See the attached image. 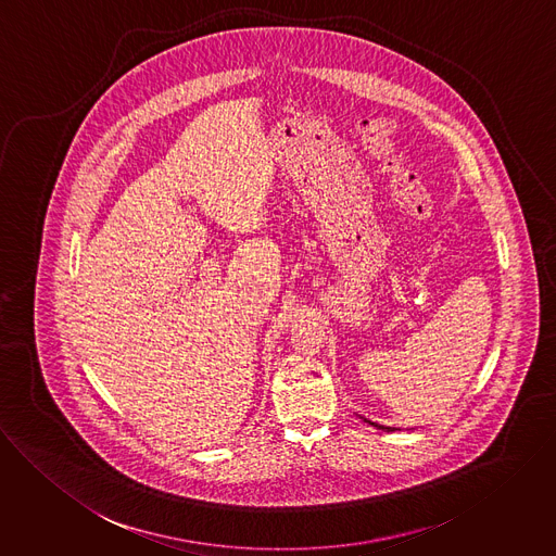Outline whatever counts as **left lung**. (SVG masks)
Listing matches in <instances>:
<instances>
[{
	"mask_svg": "<svg viewBox=\"0 0 556 556\" xmlns=\"http://www.w3.org/2000/svg\"><path fill=\"white\" fill-rule=\"evenodd\" d=\"M367 425H370V427H375V429H379V431H386V432H394L399 431V429H394V427H381V425H377V422H370V420H367V418H363Z\"/></svg>",
	"mask_w": 556,
	"mask_h": 556,
	"instance_id": "1",
	"label": "left lung"
}]
</instances>
